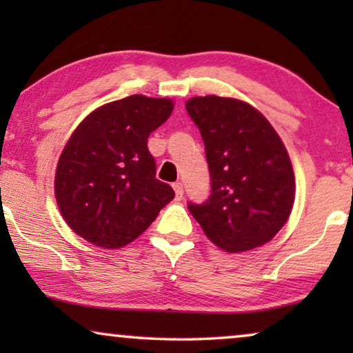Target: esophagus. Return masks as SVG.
<instances>
[{"label":"esophagus","instance_id":"obj_1","mask_svg":"<svg viewBox=\"0 0 353 353\" xmlns=\"http://www.w3.org/2000/svg\"><path fill=\"white\" fill-rule=\"evenodd\" d=\"M173 190H175L176 199H181V197H183V183H180V181L173 183Z\"/></svg>","mask_w":353,"mask_h":353}]
</instances>
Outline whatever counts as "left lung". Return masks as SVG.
Here are the masks:
<instances>
[{
    "instance_id": "8db88e82",
    "label": "left lung",
    "mask_w": 353,
    "mask_h": 353,
    "mask_svg": "<svg viewBox=\"0 0 353 353\" xmlns=\"http://www.w3.org/2000/svg\"><path fill=\"white\" fill-rule=\"evenodd\" d=\"M199 128L210 196L188 204L212 243L243 252L274 238L291 215L296 180L286 148L267 119L239 99L199 96L186 103Z\"/></svg>"
}]
</instances>
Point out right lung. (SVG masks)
<instances>
[{
    "label": "right lung",
    "mask_w": 353,
    "mask_h": 353,
    "mask_svg": "<svg viewBox=\"0 0 353 353\" xmlns=\"http://www.w3.org/2000/svg\"><path fill=\"white\" fill-rule=\"evenodd\" d=\"M165 98L133 94L93 110L62 151L54 192L67 225L101 248L132 243L175 191L156 178L148 138L170 117Z\"/></svg>",
    "instance_id": "1"
}]
</instances>
